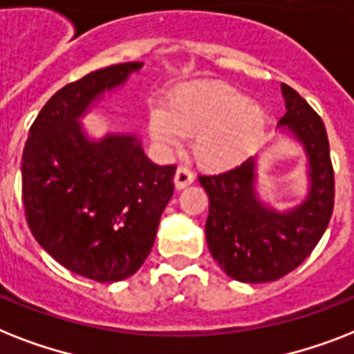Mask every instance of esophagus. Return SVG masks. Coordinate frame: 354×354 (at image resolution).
<instances>
[{
    "label": "esophagus",
    "instance_id": "esophagus-1",
    "mask_svg": "<svg viewBox=\"0 0 354 354\" xmlns=\"http://www.w3.org/2000/svg\"><path fill=\"white\" fill-rule=\"evenodd\" d=\"M192 180H194V176H192V172L189 169L183 167V165L176 169V174H174V185H176V189H185L187 185H191Z\"/></svg>",
    "mask_w": 354,
    "mask_h": 354
}]
</instances>
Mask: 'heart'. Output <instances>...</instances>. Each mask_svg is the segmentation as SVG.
Segmentation results:
<instances>
[{"instance_id":"heart-1","label":"heart","mask_w":354,"mask_h":354,"mask_svg":"<svg viewBox=\"0 0 354 354\" xmlns=\"http://www.w3.org/2000/svg\"><path fill=\"white\" fill-rule=\"evenodd\" d=\"M269 118L247 94L223 83H196L172 91L167 109L158 105L149 131L162 147L196 136L194 156L203 167L223 171L245 162L266 142Z\"/></svg>"}]
</instances>
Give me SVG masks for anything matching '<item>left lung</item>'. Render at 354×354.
Wrapping results in <instances>:
<instances>
[{"mask_svg": "<svg viewBox=\"0 0 354 354\" xmlns=\"http://www.w3.org/2000/svg\"><path fill=\"white\" fill-rule=\"evenodd\" d=\"M281 94L287 112L278 125L297 136L309 162V192L300 205L278 212L260 202L254 158L231 171L198 176L209 196V251L227 277L245 283L274 281L295 271L320 242L335 205L324 122L295 88L281 83Z\"/></svg>", "mask_w": 354, "mask_h": 354, "instance_id": "1", "label": "left lung"}]
</instances>
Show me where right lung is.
<instances>
[{"label":"right lung","mask_w":354,"mask_h":354,"mask_svg":"<svg viewBox=\"0 0 354 354\" xmlns=\"http://www.w3.org/2000/svg\"><path fill=\"white\" fill-rule=\"evenodd\" d=\"M142 65L118 63L59 88L23 149V205L34 238L68 271L102 283L125 280L142 267L174 191L176 165L152 163L136 136L93 142L77 122Z\"/></svg>","instance_id":"right-lung-1"}]
</instances>
